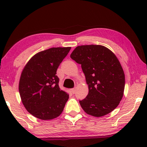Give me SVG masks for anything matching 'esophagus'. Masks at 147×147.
Returning a JSON list of instances; mask_svg holds the SVG:
<instances>
[{
  "instance_id": "1",
  "label": "esophagus",
  "mask_w": 147,
  "mask_h": 147,
  "mask_svg": "<svg viewBox=\"0 0 147 147\" xmlns=\"http://www.w3.org/2000/svg\"><path fill=\"white\" fill-rule=\"evenodd\" d=\"M76 91V88H72V89H71V92L73 94L75 93Z\"/></svg>"
}]
</instances>
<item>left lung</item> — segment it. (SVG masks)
<instances>
[{
  "label": "left lung",
  "mask_w": 147,
  "mask_h": 147,
  "mask_svg": "<svg viewBox=\"0 0 147 147\" xmlns=\"http://www.w3.org/2000/svg\"><path fill=\"white\" fill-rule=\"evenodd\" d=\"M70 57L81 64L88 85V96L80 104L86 113L101 117L115 109L123 97L125 76L118 58L99 45L78 46Z\"/></svg>",
  "instance_id": "8db88e82"
}]
</instances>
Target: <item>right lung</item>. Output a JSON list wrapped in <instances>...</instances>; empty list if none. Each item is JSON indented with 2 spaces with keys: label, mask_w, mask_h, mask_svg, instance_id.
Returning a JSON list of instances; mask_svg holds the SVG:
<instances>
[{
  "label": "right lung",
  "mask_w": 147,
  "mask_h": 147,
  "mask_svg": "<svg viewBox=\"0 0 147 147\" xmlns=\"http://www.w3.org/2000/svg\"><path fill=\"white\" fill-rule=\"evenodd\" d=\"M71 47H53L32 57L22 71L19 90L30 114L41 120H51L63 112L69 95L60 90L57 69Z\"/></svg>",
  "instance_id": "right-lung-1"
}]
</instances>
